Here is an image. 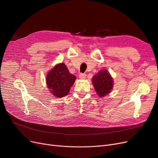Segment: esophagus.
<instances>
[{"label": "esophagus", "mask_w": 158, "mask_h": 158, "mask_svg": "<svg viewBox=\"0 0 158 158\" xmlns=\"http://www.w3.org/2000/svg\"><path fill=\"white\" fill-rule=\"evenodd\" d=\"M85 77H86V74L84 73H81L79 75V78L80 79H84V78H85Z\"/></svg>", "instance_id": "obj_1"}]
</instances>
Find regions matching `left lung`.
Wrapping results in <instances>:
<instances>
[{
  "label": "left lung",
  "mask_w": 158,
  "mask_h": 158,
  "mask_svg": "<svg viewBox=\"0 0 158 158\" xmlns=\"http://www.w3.org/2000/svg\"><path fill=\"white\" fill-rule=\"evenodd\" d=\"M92 83L100 98L109 94L113 87V78L106 70H100L96 75L93 76Z\"/></svg>",
  "instance_id": "1"
}]
</instances>
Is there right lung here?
<instances>
[{
    "instance_id": "obj_1",
    "label": "right lung",
    "mask_w": 158,
    "mask_h": 158,
    "mask_svg": "<svg viewBox=\"0 0 158 158\" xmlns=\"http://www.w3.org/2000/svg\"><path fill=\"white\" fill-rule=\"evenodd\" d=\"M76 77L71 74L63 63L55 65L46 76L47 88L55 97L63 98L68 95L70 89L75 82Z\"/></svg>"
}]
</instances>
